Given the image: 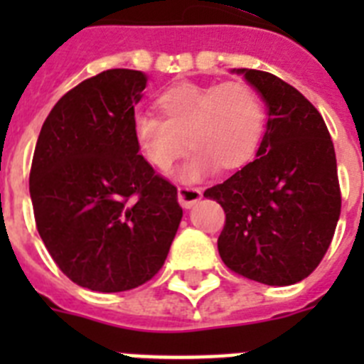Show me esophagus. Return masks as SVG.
Masks as SVG:
<instances>
[{"mask_svg":"<svg viewBox=\"0 0 364 364\" xmlns=\"http://www.w3.org/2000/svg\"><path fill=\"white\" fill-rule=\"evenodd\" d=\"M200 198L202 191L198 188H193V186H180L178 188V202L186 210L193 208V204H197Z\"/></svg>","mask_w":364,"mask_h":364,"instance_id":"obj_1","label":"esophagus"}]
</instances>
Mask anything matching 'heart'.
<instances>
[{
	"label": "heart",
	"mask_w": 364,
	"mask_h": 364,
	"mask_svg": "<svg viewBox=\"0 0 364 364\" xmlns=\"http://www.w3.org/2000/svg\"><path fill=\"white\" fill-rule=\"evenodd\" d=\"M166 118L136 112L133 129L142 154L159 169H167L195 147L184 166L176 169L180 180H200L215 171L235 169L255 154L264 133V100L255 87L242 82H182L159 96Z\"/></svg>",
	"instance_id": "obj_1"
}]
</instances>
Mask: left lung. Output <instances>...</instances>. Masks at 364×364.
I'll use <instances>...</instances> for the list:
<instances>
[{"label": "left lung", "instance_id": "1", "mask_svg": "<svg viewBox=\"0 0 364 364\" xmlns=\"http://www.w3.org/2000/svg\"><path fill=\"white\" fill-rule=\"evenodd\" d=\"M268 109L257 159L204 197L224 208L218 253L231 272L269 286L306 279L323 260L341 215L332 138L319 111L264 70L233 69Z\"/></svg>", "mask_w": 364, "mask_h": 364}]
</instances>
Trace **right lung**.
Segmentation results:
<instances>
[{
    "label": "right lung",
    "instance_id": "right-lung-1",
    "mask_svg": "<svg viewBox=\"0 0 364 364\" xmlns=\"http://www.w3.org/2000/svg\"><path fill=\"white\" fill-rule=\"evenodd\" d=\"M147 76L109 69L58 100L38 136L31 200L58 268L92 291L133 290L164 266L182 208L136 144Z\"/></svg>",
    "mask_w": 364,
    "mask_h": 364
}]
</instances>
